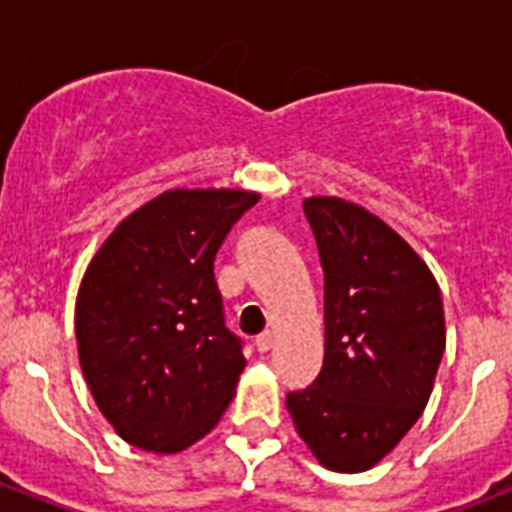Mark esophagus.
<instances>
[{"label": "esophagus", "mask_w": 512, "mask_h": 512, "mask_svg": "<svg viewBox=\"0 0 512 512\" xmlns=\"http://www.w3.org/2000/svg\"><path fill=\"white\" fill-rule=\"evenodd\" d=\"M273 342H276V332H273V329H268V332H263V335H257L255 348L260 350V353H268V350L273 348Z\"/></svg>", "instance_id": "34e87169"}]
</instances>
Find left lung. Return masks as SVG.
Segmentation results:
<instances>
[{"label": "left lung", "instance_id": "8db88e82", "mask_svg": "<svg viewBox=\"0 0 512 512\" xmlns=\"http://www.w3.org/2000/svg\"><path fill=\"white\" fill-rule=\"evenodd\" d=\"M324 268V366L287 409L313 457L364 473L420 420L446 348L436 276L388 223L337 196L303 201Z\"/></svg>", "mask_w": 512, "mask_h": 512}]
</instances>
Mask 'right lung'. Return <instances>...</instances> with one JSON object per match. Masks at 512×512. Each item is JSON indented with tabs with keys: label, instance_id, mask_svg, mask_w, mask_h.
Here are the masks:
<instances>
[{
	"label": "right lung",
	"instance_id": "right-lung-1",
	"mask_svg": "<svg viewBox=\"0 0 512 512\" xmlns=\"http://www.w3.org/2000/svg\"><path fill=\"white\" fill-rule=\"evenodd\" d=\"M260 193L175 188L116 225L76 295V345L95 404L127 444L175 454L215 428L244 372L215 255Z\"/></svg>",
	"mask_w": 512,
	"mask_h": 512
}]
</instances>
